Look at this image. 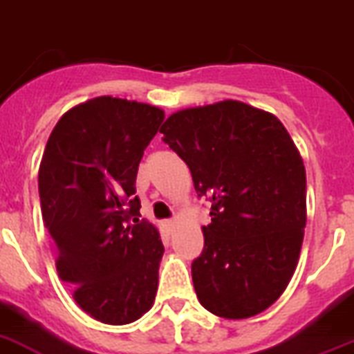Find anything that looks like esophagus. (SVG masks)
Instances as JSON below:
<instances>
[{
  "instance_id": "1",
  "label": "esophagus",
  "mask_w": 354,
  "mask_h": 354,
  "mask_svg": "<svg viewBox=\"0 0 354 354\" xmlns=\"http://www.w3.org/2000/svg\"><path fill=\"white\" fill-rule=\"evenodd\" d=\"M176 219H167V221L163 223V225H165V228H167V230H174V227H176Z\"/></svg>"
}]
</instances>
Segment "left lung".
<instances>
[{
  "label": "left lung",
  "mask_w": 354,
  "mask_h": 354,
  "mask_svg": "<svg viewBox=\"0 0 354 354\" xmlns=\"http://www.w3.org/2000/svg\"><path fill=\"white\" fill-rule=\"evenodd\" d=\"M160 133L212 203L192 261L201 306L223 319L261 313L286 290L304 239L306 169L292 136L237 100L172 113Z\"/></svg>",
  "instance_id": "1"
}]
</instances>
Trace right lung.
I'll return each instance as SVG.
<instances>
[{
    "instance_id": "right-lung-1",
    "label": "right lung",
    "mask_w": 354,
    "mask_h": 354,
    "mask_svg": "<svg viewBox=\"0 0 354 354\" xmlns=\"http://www.w3.org/2000/svg\"><path fill=\"white\" fill-rule=\"evenodd\" d=\"M163 118L149 104L97 97L64 113L44 147L41 212L59 277L99 322H135L158 290L163 245L158 230L138 219L135 183Z\"/></svg>"
}]
</instances>
